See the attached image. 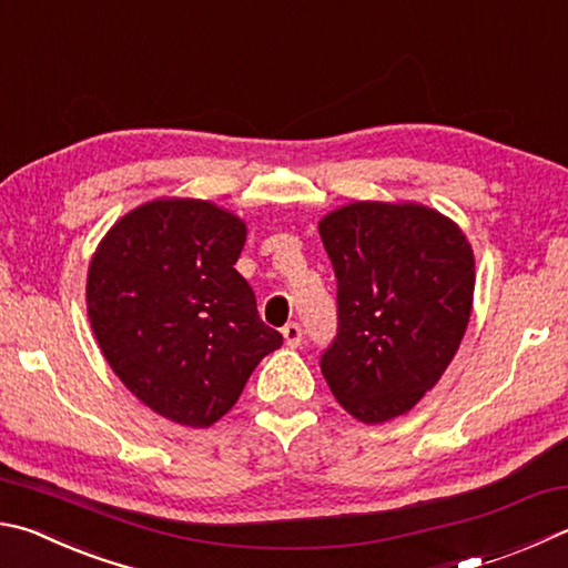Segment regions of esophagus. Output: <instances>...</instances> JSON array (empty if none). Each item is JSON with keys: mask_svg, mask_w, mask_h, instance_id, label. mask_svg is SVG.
<instances>
[{"mask_svg": "<svg viewBox=\"0 0 568 568\" xmlns=\"http://www.w3.org/2000/svg\"><path fill=\"white\" fill-rule=\"evenodd\" d=\"M283 337H285L287 347H297V345H301V339H303V327L297 323H287L283 327Z\"/></svg>", "mask_w": 568, "mask_h": 568, "instance_id": "34e87169", "label": "esophagus"}]
</instances>
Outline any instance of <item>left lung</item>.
Here are the masks:
<instances>
[{
	"instance_id": "8db88e82",
	"label": "left lung",
	"mask_w": 568,
	"mask_h": 568,
	"mask_svg": "<svg viewBox=\"0 0 568 568\" xmlns=\"http://www.w3.org/2000/svg\"><path fill=\"white\" fill-rule=\"evenodd\" d=\"M317 229L337 277V335L320 369L355 419H395L457 355L471 315V245L419 203H347Z\"/></svg>"
}]
</instances>
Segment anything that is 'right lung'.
Here are the masks:
<instances>
[{
  "label": "right lung",
  "mask_w": 568,
  "mask_h": 568,
  "mask_svg": "<svg viewBox=\"0 0 568 568\" xmlns=\"http://www.w3.org/2000/svg\"><path fill=\"white\" fill-rule=\"evenodd\" d=\"M245 223L211 201L156 199L111 225L89 263L87 313L113 373L156 415L211 427L283 345L235 271Z\"/></svg>",
  "instance_id": "obj_1"
}]
</instances>
